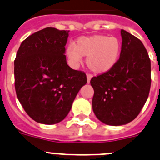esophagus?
<instances>
[{"label":"esophagus","mask_w":160,"mask_h":160,"mask_svg":"<svg viewBox=\"0 0 160 160\" xmlns=\"http://www.w3.org/2000/svg\"><path fill=\"white\" fill-rule=\"evenodd\" d=\"M92 77V74H89V73H88L87 74V80H88V83H89L90 80H91Z\"/></svg>","instance_id":"34e87169"}]
</instances>
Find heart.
<instances>
[{
  "mask_svg": "<svg viewBox=\"0 0 160 160\" xmlns=\"http://www.w3.org/2000/svg\"><path fill=\"white\" fill-rule=\"evenodd\" d=\"M122 43L115 36L92 35L82 37L76 45H69L67 56L73 66L80 64L82 56H87V65L97 74H103L113 68L118 61Z\"/></svg>",
  "mask_w": 160,
  "mask_h": 160,
  "instance_id": "b5f03b06",
  "label": "heart"
}]
</instances>
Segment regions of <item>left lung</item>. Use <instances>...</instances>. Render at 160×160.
<instances>
[{"instance_id":"obj_1","label":"left lung","mask_w":160,"mask_h":160,"mask_svg":"<svg viewBox=\"0 0 160 160\" xmlns=\"http://www.w3.org/2000/svg\"><path fill=\"white\" fill-rule=\"evenodd\" d=\"M120 58L113 68L90 80L92 109L101 122L122 126L134 120L151 88V59L142 42L124 30Z\"/></svg>"}]
</instances>
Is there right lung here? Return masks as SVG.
<instances>
[{
    "instance_id": "obj_1",
    "label": "right lung",
    "mask_w": 160,
    "mask_h": 160,
    "mask_svg": "<svg viewBox=\"0 0 160 160\" xmlns=\"http://www.w3.org/2000/svg\"><path fill=\"white\" fill-rule=\"evenodd\" d=\"M68 32L53 27L35 32L22 42L15 58L17 97L26 113L38 123L63 121L87 83L84 72L67 63Z\"/></svg>"
}]
</instances>
